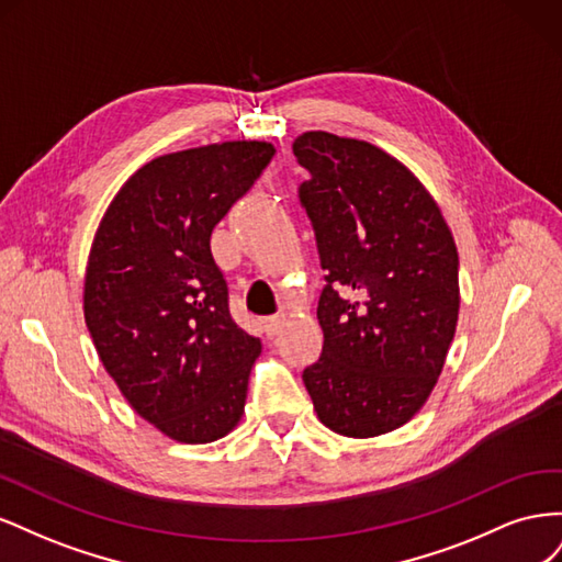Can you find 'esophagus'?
I'll return each mask as SVG.
<instances>
[{
  "mask_svg": "<svg viewBox=\"0 0 562 562\" xmlns=\"http://www.w3.org/2000/svg\"><path fill=\"white\" fill-rule=\"evenodd\" d=\"M285 326V318L283 316H269L262 321V328L267 333V337H277Z\"/></svg>",
  "mask_w": 562,
  "mask_h": 562,
  "instance_id": "obj_1",
  "label": "esophagus"
}]
</instances>
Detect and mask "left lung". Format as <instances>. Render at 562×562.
I'll return each mask as SVG.
<instances>
[{"instance_id": "8db88e82", "label": "left lung", "mask_w": 562, "mask_h": 562, "mask_svg": "<svg viewBox=\"0 0 562 562\" xmlns=\"http://www.w3.org/2000/svg\"><path fill=\"white\" fill-rule=\"evenodd\" d=\"M293 151L310 171L300 203L326 285L323 351L302 380L339 436L403 427L434 391L459 316V258L438 203L378 145L307 131Z\"/></svg>"}]
</instances>
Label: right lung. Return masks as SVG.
<instances>
[{
	"mask_svg": "<svg viewBox=\"0 0 562 562\" xmlns=\"http://www.w3.org/2000/svg\"><path fill=\"white\" fill-rule=\"evenodd\" d=\"M274 151L227 140L151 159L93 236L83 318L95 351L133 411L178 443H213L244 415L262 345L229 316L211 234Z\"/></svg>",
	"mask_w": 562,
	"mask_h": 562,
	"instance_id": "add662e5",
	"label": "right lung"
}]
</instances>
